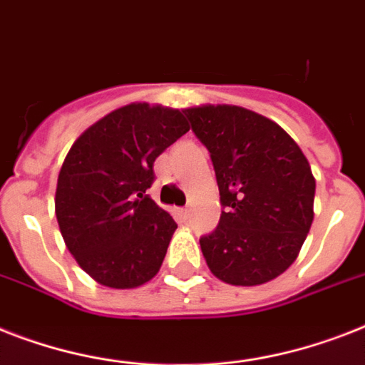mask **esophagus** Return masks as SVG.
<instances>
[{
    "instance_id": "obj_1",
    "label": "esophagus",
    "mask_w": 365,
    "mask_h": 365,
    "mask_svg": "<svg viewBox=\"0 0 365 365\" xmlns=\"http://www.w3.org/2000/svg\"><path fill=\"white\" fill-rule=\"evenodd\" d=\"M180 213H182L183 219H187L189 213H191V210H189V208H182V210H180Z\"/></svg>"
}]
</instances>
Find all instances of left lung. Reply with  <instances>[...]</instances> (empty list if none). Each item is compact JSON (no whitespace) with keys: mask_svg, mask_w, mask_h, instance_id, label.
I'll use <instances>...</instances> for the list:
<instances>
[{"mask_svg":"<svg viewBox=\"0 0 365 365\" xmlns=\"http://www.w3.org/2000/svg\"><path fill=\"white\" fill-rule=\"evenodd\" d=\"M208 148L223 212L200 238L217 279L268 283L296 260L313 223L315 178L300 146L275 121L234 105L185 108Z\"/></svg>","mask_w":365,"mask_h":365,"instance_id":"8db88e82","label":"left lung"}]
</instances>
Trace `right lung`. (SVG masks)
Instances as JSON below:
<instances>
[{"instance_id": "1", "label": "right lung", "mask_w": 365, "mask_h": 365, "mask_svg": "<svg viewBox=\"0 0 365 365\" xmlns=\"http://www.w3.org/2000/svg\"><path fill=\"white\" fill-rule=\"evenodd\" d=\"M187 131L176 108L131 103L71 146L58 176L56 217L67 250L101 285L136 289L161 268L178 225L146 191L157 157Z\"/></svg>"}]
</instances>
